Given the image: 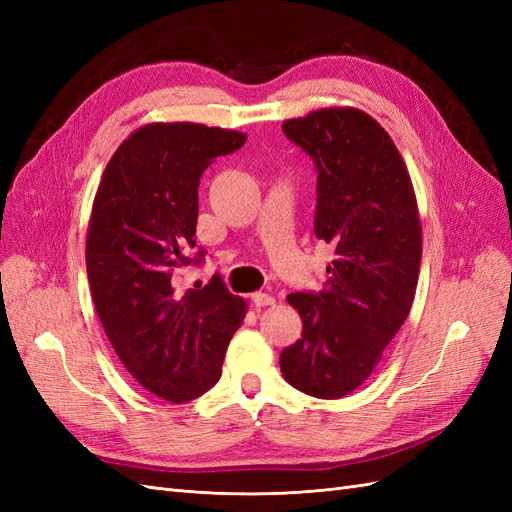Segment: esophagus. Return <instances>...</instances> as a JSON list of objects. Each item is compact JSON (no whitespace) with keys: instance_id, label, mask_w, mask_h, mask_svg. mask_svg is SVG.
<instances>
[{"instance_id":"esophagus-1","label":"esophagus","mask_w":512,"mask_h":512,"mask_svg":"<svg viewBox=\"0 0 512 512\" xmlns=\"http://www.w3.org/2000/svg\"><path fill=\"white\" fill-rule=\"evenodd\" d=\"M252 303H254L256 307L275 305V297H271V294H267V292H254V294H252Z\"/></svg>"}]
</instances>
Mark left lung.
<instances>
[{"label": "left lung", "instance_id": "obj_1", "mask_svg": "<svg viewBox=\"0 0 512 512\" xmlns=\"http://www.w3.org/2000/svg\"><path fill=\"white\" fill-rule=\"evenodd\" d=\"M284 134L318 168L316 237L335 247L320 292H292L303 333L280 354L288 384L339 399L369 378L414 301L423 237L404 158L352 106L288 119Z\"/></svg>", "mask_w": 512, "mask_h": 512}]
</instances>
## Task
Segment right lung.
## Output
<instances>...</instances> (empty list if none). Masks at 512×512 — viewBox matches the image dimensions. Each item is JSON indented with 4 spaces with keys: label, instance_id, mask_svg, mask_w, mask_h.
Returning <instances> with one entry per match:
<instances>
[{
    "label": "right lung",
    "instance_id": "1",
    "mask_svg": "<svg viewBox=\"0 0 512 512\" xmlns=\"http://www.w3.org/2000/svg\"><path fill=\"white\" fill-rule=\"evenodd\" d=\"M247 136L203 123H147L106 164L91 207L85 260L98 318L130 376L173 404L222 376L245 301L220 275L181 288L196 245L198 183L207 166Z\"/></svg>",
    "mask_w": 512,
    "mask_h": 512
}]
</instances>
